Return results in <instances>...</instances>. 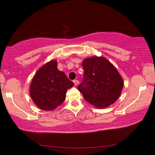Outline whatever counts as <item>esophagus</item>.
<instances>
[{"instance_id": "1", "label": "esophagus", "mask_w": 155, "mask_h": 155, "mask_svg": "<svg viewBox=\"0 0 155 155\" xmlns=\"http://www.w3.org/2000/svg\"><path fill=\"white\" fill-rule=\"evenodd\" d=\"M73 82H74V84H75V86H77L78 83H79V81H78V80H73Z\"/></svg>"}]
</instances>
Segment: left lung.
Returning <instances> with one entry per match:
<instances>
[{
	"mask_svg": "<svg viewBox=\"0 0 155 155\" xmlns=\"http://www.w3.org/2000/svg\"><path fill=\"white\" fill-rule=\"evenodd\" d=\"M83 80L78 87L85 100L95 107L106 108L116 101L124 82L117 70L104 57H92L82 62Z\"/></svg>",
	"mask_w": 155,
	"mask_h": 155,
	"instance_id": "left-lung-1",
	"label": "left lung"
}]
</instances>
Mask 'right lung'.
Masks as SVG:
<instances>
[{
    "mask_svg": "<svg viewBox=\"0 0 155 155\" xmlns=\"http://www.w3.org/2000/svg\"><path fill=\"white\" fill-rule=\"evenodd\" d=\"M73 85L65 74L57 68L56 61H51L36 73L29 92L39 109L51 111L64 101L67 90Z\"/></svg>",
    "mask_w": 155,
    "mask_h": 155,
    "instance_id": "add662e5",
    "label": "right lung"
}]
</instances>
